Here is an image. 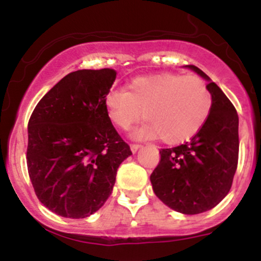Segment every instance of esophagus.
Masks as SVG:
<instances>
[{
  "instance_id": "34e87169",
  "label": "esophagus",
  "mask_w": 261,
  "mask_h": 261,
  "mask_svg": "<svg viewBox=\"0 0 261 261\" xmlns=\"http://www.w3.org/2000/svg\"><path fill=\"white\" fill-rule=\"evenodd\" d=\"M130 147H131V151H133V152H136V151H138L139 149H140L141 145H139V144H131Z\"/></svg>"
}]
</instances>
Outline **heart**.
I'll return each instance as SVG.
<instances>
[{
  "mask_svg": "<svg viewBox=\"0 0 261 261\" xmlns=\"http://www.w3.org/2000/svg\"><path fill=\"white\" fill-rule=\"evenodd\" d=\"M105 107L107 117L121 130H128L144 112L146 121L134 131V138H162L173 145L203 127L211 114L212 96L196 75L160 73L134 78L127 91L111 89L105 97Z\"/></svg>",
  "mask_w": 261,
  "mask_h": 261,
  "instance_id": "heart-1",
  "label": "heart"
}]
</instances>
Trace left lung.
<instances>
[{
	"label": "left lung",
	"mask_w": 261,
	"mask_h": 261,
	"mask_svg": "<svg viewBox=\"0 0 261 261\" xmlns=\"http://www.w3.org/2000/svg\"><path fill=\"white\" fill-rule=\"evenodd\" d=\"M186 68L208 82L211 114L189 143L160 150L150 181L168 207L183 215H198L217 206L232 186L239 159V116L206 73L194 65Z\"/></svg>",
	"instance_id": "1"
}]
</instances>
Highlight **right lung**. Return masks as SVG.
<instances>
[{
	"label": "right lung",
	"instance_id": "add662e5",
	"mask_svg": "<svg viewBox=\"0 0 261 261\" xmlns=\"http://www.w3.org/2000/svg\"><path fill=\"white\" fill-rule=\"evenodd\" d=\"M116 74L110 68L69 73L29 120L30 180L39 201L62 217L98 211L112 193L120 164L133 155L105 107Z\"/></svg>",
	"mask_w": 261,
	"mask_h": 261
}]
</instances>
